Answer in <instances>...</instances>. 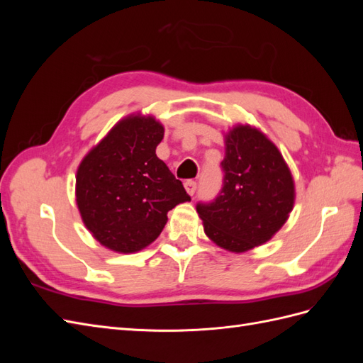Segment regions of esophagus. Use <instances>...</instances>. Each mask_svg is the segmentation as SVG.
<instances>
[{
	"label": "esophagus",
	"mask_w": 363,
	"mask_h": 363,
	"mask_svg": "<svg viewBox=\"0 0 363 363\" xmlns=\"http://www.w3.org/2000/svg\"><path fill=\"white\" fill-rule=\"evenodd\" d=\"M184 189H186V192H188L189 195H194L195 191H196V182L186 180L184 182Z\"/></svg>",
	"instance_id": "34e87169"
}]
</instances>
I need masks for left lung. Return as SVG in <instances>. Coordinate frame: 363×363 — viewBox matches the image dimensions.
I'll use <instances>...</instances> for the list:
<instances>
[{
  "mask_svg": "<svg viewBox=\"0 0 363 363\" xmlns=\"http://www.w3.org/2000/svg\"><path fill=\"white\" fill-rule=\"evenodd\" d=\"M223 189L199 203L204 233L227 251L268 242L286 223L295 201L292 174L281 152L260 130L239 124L225 135Z\"/></svg>",
  "mask_w": 363,
  "mask_h": 363,
  "instance_id": "left-lung-1",
  "label": "left lung"
}]
</instances>
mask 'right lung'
I'll return each instance as SVG.
<instances>
[{
  "label": "right lung",
  "instance_id": "1",
  "mask_svg": "<svg viewBox=\"0 0 363 363\" xmlns=\"http://www.w3.org/2000/svg\"><path fill=\"white\" fill-rule=\"evenodd\" d=\"M164 128L155 116H125L82 160L75 201L83 223L106 248L136 252L162 233L168 212L191 201L156 155Z\"/></svg>",
  "mask_w": 363,
  "mask_h": 363
}]
</instances>
